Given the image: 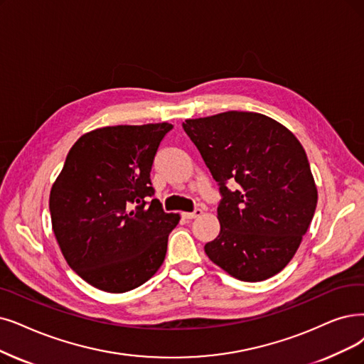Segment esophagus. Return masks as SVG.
Masks as SVG:
<instances>
[{
  "label": "esophagus",
  "mask_w": 364,
  "mask_h": 364,
  "mask_svg": "<svg viewBox=\"0 0 364 364\" xmlns=\"http://www.w3.org/2000/svg\"><path fill=\"white\" fill-rule=\"evenodd\" d=\"M201 215H203V210L201 209H196L194 212H183L182 218H185V220H194V218H198Z\"/></svg>",
  "instance_id": "1"
}]
</instances>
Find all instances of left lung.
<instances>
[{"instance_id": "obj_1", "label": "left lung", "mask_w": 364, "mask_h": 364, "mask_svg": "<svg viewBox=\"0 0 364 364\" xmlns=\"http://www.w3.org/2000/svg\"><path fill=\"white\" fill-rule=\"evenodd\" d=\"M182 127L223 196L221 231L205 245L206 255L239 281L272 278L291 261L315 213L306 152L288 128L261 113L231 110Z\"/></svg>"}]
</instances>
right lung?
I'll use <instances>...</instances> for the list:
<instances>
[{"label": "right lung", "mask_w": 364, "mask_h": 364, "mask_svg": "<svg viewBox=\"0 0 364 364\" xmlns=\"http://www.w3.org/2000/svg\"><path fill=\"white\" fill-rule=\"evenodd\" d=\"M168 122L83 134L52 185V228L68 266L107 293H125L161 267L178 213L154 197L151 168ZM151 201L149 202V200Z\"/></svg>", "instance_id": "add662e5"}]
</instances>
